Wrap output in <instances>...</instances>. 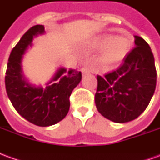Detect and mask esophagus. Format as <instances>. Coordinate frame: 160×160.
Returning a JSON list of instances; mask_svg holds the SVG:
<instances>
[{"mask_svg":"<svg viewBox=\"0 0 160 160\" xmlns=\"http://www.w3.org/2000/svg\"><path fill=\"white\" fill-rule=\"evenodd\" d=\"M82 74L83 75H86V74H87V73H90L91 70L90 68H88L87 67H84V68H82Z\"/></svg>","mask_w":160,"mask_h":160,"instance_id":"34e87169","label":"esophagus"}]
</instances>
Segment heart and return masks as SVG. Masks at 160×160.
<instances>
[{
    "instance_id": "1",
    "label": "heart",
    "mask_w": 160,
    "mask_h": 160,
    "mask_svg": "<svg viewBox=\"0 0 160 160\" xmlns=\"http://www.w3.org/2000/svg\"><path fill=\"white\" fill-rule=\"evenodd\" d=\"M100 45H106L101 56V62L104 65H110L126 57L131 49L132 40L126 36L108 35L101 39Z\"/></svg>"
}]
</instances>
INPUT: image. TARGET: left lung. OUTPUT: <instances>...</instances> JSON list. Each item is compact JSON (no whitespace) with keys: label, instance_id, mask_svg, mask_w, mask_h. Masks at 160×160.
Segmentation results:
<instances>
[{"label":"left lung","instance_id":"obj_1","mask_svg":"<svg viewBox=\"0 0 160 160\" xmlns=\"http://www.w3.org/2000/svg\"><path fill=\"white\" fill-rule=\"evenodd\" d=\"M135 47L118 69L97 75L95 104L109 120L123 123L137 118L146 110L154 93L157 72L150 46L134 36Z\"/></svg>","mask_w":160,"mask_h":160}]
</instances>
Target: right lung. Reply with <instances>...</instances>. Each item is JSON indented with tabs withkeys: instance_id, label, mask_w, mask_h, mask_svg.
I'll return each mask as SVG.
<instances>
[{
	"instance_id": "obj_1",
	"label": "right lung",
	"mask_w": 160,
	"mask_h": 160,
	"mask_svg": "<svg viewBox=\"0 0 160 160\" xmlns=\"http://www.w3.org/2000/svg\"><path fill=\"white\" fill-rule=\"evenodd\" d=\"M44 32V26L31 27L12 49L6 71L7 93L12 106L21 117L32 123L48 127L59 122L69 111V97L81 80V72L61 68L45 88L32 86L22 73L21 59L33 37ZM55 82L52 85L50 83Z\"/></svg>"
}]
</instances>
